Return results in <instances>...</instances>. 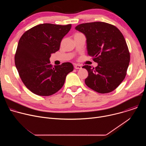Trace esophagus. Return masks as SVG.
<instances>
[{"label": "esophagus", "mask_w": 146, "mask_h": 146, "mask_svg": "<svg viewBox=\"0 0 146 146\" xmlns=\"http://www.w3.org/2000/svg\"><path fill=\"white\" fill-rule=\"evenodd\" d=\"M74 67L76 69H81L82 68V66L80 65H75Z\"/></svg>", "instance_id": "34e87169"}]
</instances>
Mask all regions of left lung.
Masks as SVG:
<instances>
[{"mask_svg": "<svg viewBox=\"0 0 146 146\" xmlns=\"http://www.w3.org/2000/svg\"><path fill=\"white\" fill-rule=\"evenodd\" d=\"M75 29L86 36L88 55L98 63L95 68L82 66L88 72L86 84L100 94L112 92L125 77L130 61L123 35L115 26L103 22L81 24Z\"/></svg>", "mask_w": 146, "mask_h": 146, "instance_id": "left-lung-1", "label": "left lung"}]
</instances>
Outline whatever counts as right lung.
<instances>
[{
	"label": "right lung",
	"mask_w": 146,
	"mask_h": 146,
	"mask_svg": "<svg viewBox=\"0 0 146 146\" xmlns=\"http://www.w3.org/2000/svg\"><path fill=\"white\" fill-rule=\"evenodd\" d=\"M71 24H43L21 37L15 55V65L24 85L39 96H50L63 87L68 74L73 70L70 62L52 66L51 54L59 50L62 39Z\"/></svg>",
	"instance_id": "right-lung-1"
}]
</instances>
